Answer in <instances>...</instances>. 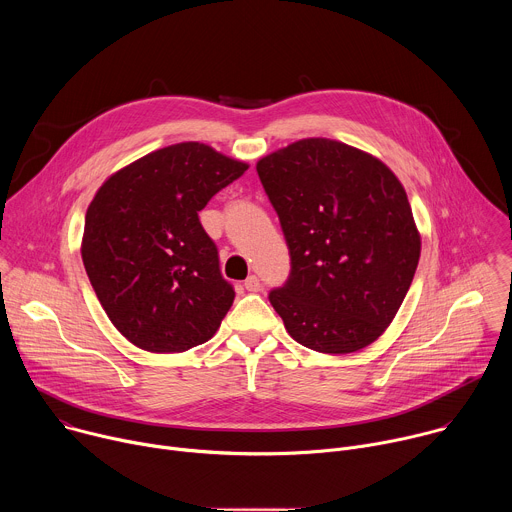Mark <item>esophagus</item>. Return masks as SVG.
Returning a JSON list of instances; mask_svg holds the SVG:
<instances>
[{"mask_svg": "<svg viewBox=\"0 0 512 512\" xmlns=\"http://www.w3.org/2000/svg\"><path fill=\"white\" fill-rule=\"evenodd\" d=\"M245 289H247V291H259V289H261L259 277H257V275H249V277L245 279Z\"/></svg>", "mask_w": 512, "mask_h": 512, "instance_id": "obj_1", "label": "esophagus"}]
</instances>
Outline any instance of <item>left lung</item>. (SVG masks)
<instances>
[{"instance_id": "left-lung-1", "label": "left lung", "mask_w": 512, "mask_h": 512, "mask_svg": "<svg viewBox=\"0 0 512 512\" xmlns=\"http://www.w3.org/2000/svg\"><path fill=\"white\" fill-rule=\"evenodd\" d=\"M291 273L269 302L287 334L324 354L373 344L413 281L421 235L407 192L369 152L306 137L257 162Z\"/></svg>"}]
</instances>
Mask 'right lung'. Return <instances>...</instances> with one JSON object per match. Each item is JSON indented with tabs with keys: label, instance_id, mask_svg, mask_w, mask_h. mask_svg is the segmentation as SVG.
I'll return each mask as SVG.
<instances>
[{
	"label": "right lung",
	"instance_id": "add662e5",
	"mask_svg": "<svg viewBox=\"0 0 512 512\" xmlns=\"http://www.w3.org/2000/svg\"><path fill=\"white\" fill-rule=\"evenodd\" d=\"M247 168L182 141L127 164L97 190L81 255L105 314L133 346L174 354L216 334L235 291L198 212Z\"/></svg>",
	"mask_w": 512,
	"mask_h": 512
}]
</instances>
